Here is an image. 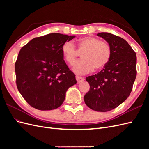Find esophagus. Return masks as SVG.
<instances>
[{"label":"esophagus","instance_id":"esophagus-1","mask_svg":"<svg viewBox=\"0 0 149 149\" xmlns=\"http://www.w3.org/2000/svg\"><path fill=\"white\" fill-rule=\"evenodd\" d=\"M76 81H77L78 83H79L81 82H82V81H83L84 80V78L81 77V76H76Z\"/></svg>","mask_w":149,"mask_h":149}]
</instances>
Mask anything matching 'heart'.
<instances>
[{
    "label": "heart",
    "mask_w": 149,
    "mask_h": 149,
    "mask_svg": "<svg viewBox=\"0 0 149 149\" xmlns=\"http://www.w3.org/2000/svg\"><path fill=\"white\" fill-rule=\"evenodd\" d=\"M79 51L82 53L83 60L78 61L73 67V71L78 74H84L93 71L103 69L109 63L111 57L110 45L105 41L87 36L78 40ZM61 52L65 60L70 65L76 61L77 49L71 41H66L63 45Z\"/></svg>",
    "instance_id": "heart-1"
}]
</instances>
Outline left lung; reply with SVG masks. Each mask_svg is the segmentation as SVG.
<instances>
[{
  "label": "left lung",
  "instance_id": "8db88e82",
  "mask_svg": "<svg viewBox=\"0 0 149 149\" xmlns=\"http://www.w3.org/2000/svg\"><path fill=\"white\" fill-rule=\"evenodd\" d=\"M110 45L111 57L97 74L86 78L90 86L85 104L98 112L109 111L126 100L137 75L136 53L123 38L109 33L97 34Z\"/></svg>",
  "mask_w": 149,
  "mask_h": 149
}]
</instances>
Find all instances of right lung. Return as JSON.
<instances>
[{"mask_svg":"<svg viewBox=\"0 0 149 149\" xmlns=\"http://www.w3.org/2000/svg\"><path fill=\"white\" fill-rule=\"evenodd\" d=\"M74 37L49 33L33 38L21 48L15 64L16 84L31 107L56 109L65 101L68 89L76 83L61 52L63 43Z\"/></svg>","mask_w":149,"mask_h":149,"instance_id":"add662e5","label":"right lung"}]
</instances>
